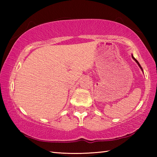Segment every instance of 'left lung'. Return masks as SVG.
<instances>
[{
  "label": "left lung",
  "mask_w": 157,
  "mask_h": 157,
  "mask_svg": "<svg viewBox=\"0 0 157 157\" xmlns=\"http://www.w3.org/2000/svg\"><path fill=\"white\" fill-rule=\"evenodd\" d=\"M132 58H133V59H134L135 61H136V63H138V65H139V67H140V68H141V70L143 71V68H142V67H141V66H140V63H139V62H138V61H137V60H136V59H135V58H134V57H133V55H132Z\"/></svg>",
  "instance_id": "8db88e82"
}]
</instances>
